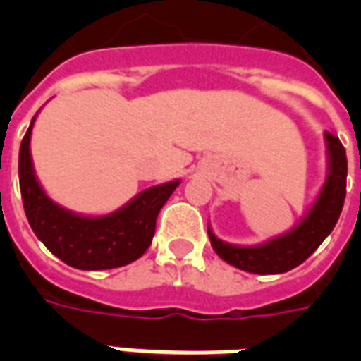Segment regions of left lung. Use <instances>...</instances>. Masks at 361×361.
<instances>
[{"label":"left lung","instance_id":"left-lung-1","mask_svg":"<svg viewBox=\"0 0 361 361\" xmlns=\"http://www.w3.org/2000/svg\"><path fill=\"white\" fill-rule=\"evenodd\" d=\"M326 180L319 195L288 232L257 245H238L215 236L208 223V236L214 251L225 262L249 274L274 275L296 268L313 255L334 231L341 215L347 192V153L336 135L324 130Z\"/></svg>","mask_w":361,"mask_h":361}]
</instances>
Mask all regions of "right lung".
<instances>
[{
    "instance_id": "add662e5",
    "label": "right lung",
    "mask_w": 361,
    "mask_h": 361,
    "mask_svg": "<svg viewBox=\"0 0 361 361\" xmlns=\"http://www.w3.org/2000/svg\"><path fill=\"white\" fill-rule=\"evenodd\" d=\"M37 114L20 144L18 155L20 192L35 236L48 251L73 268L112 269L135 262L152 245L159 212L181 180L147 187L110 214L84 215L71 212L48 197L35 174L31 130Z\"/></svg>"
}]
</instances>
